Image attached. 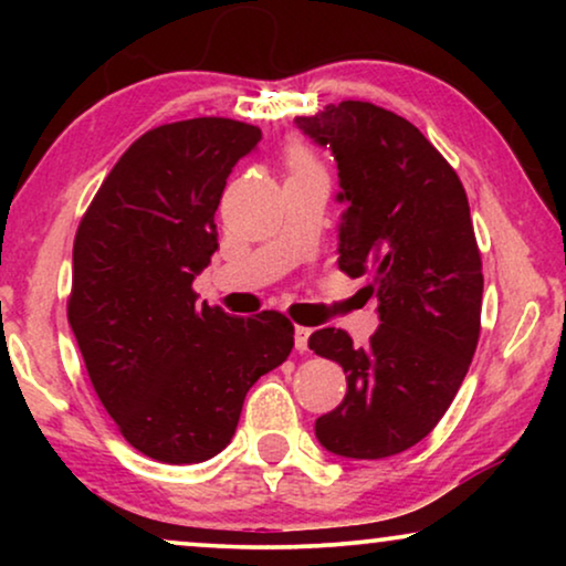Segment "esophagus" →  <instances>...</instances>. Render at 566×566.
I'll return each mask as SVG.
<instances>
[{"mask_svg":"<svg viewBox=\"0 0 566 566\" xmlns=\"http://www.w3.org/2000/svg\"><path fill=\"white\" fill-rule=\"evenodd\" d=\"M308 335H312V329L308 327H296V332H293V343H296L298 353L308 350Z\"/></svg>","mask_w":566,"mask_h":566,"instance_id":"obj_1","label":"esophagus"}]
</instances>
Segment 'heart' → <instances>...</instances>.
<instances>
[{"mask_svg":"<svg viewBox=\"0 0 566 566\" xmlns=\"http://www.w3.org/2000/svg\"><path fill=\"white\" fill-rule=\"evenodd\" d=\"M289 167H291V172H296V169L314 167L312 154H308L301 144H293L291 149H289Z\"/></svg>","mask_w":566,"mask_h":566,"instance_id":"1","label":"heart"}]
</instances>
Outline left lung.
<instances>
[{
	"instance_id": "1",
	"label": "left lung",
	"mask_w": 566,
	"mask_h": 566,
	"mask_svg": "<svg viewBox=\"0 0 566 566\" xmlns=\"http://www.w3.org/2000/svg\"><path fill=\"white\" fill-rule=\"evenodd\" d=\"M296 126L335 154L337 265L370 275L381 319L366 347L335 327L308 337L347 374L345 399L314 432L329 453L386 459L436 428L474 358L484 275L467 190L420 128L374 103L345 99Z\"/></svg>"
}]
</instances>
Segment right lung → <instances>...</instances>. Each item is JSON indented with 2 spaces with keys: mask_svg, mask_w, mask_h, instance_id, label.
<instances>
[{
  "mask_svg": "<svg viewBox=\"0 0 566 566\" xmlns=\"http://www.w3.org/2000/svg\"><path fill=\"white\" fill-rule=\"evenodd\" d=\"M260 138L231 118L146 130L76 229L69 324L107 415L154 461L221 453L250 386L293 347L283 314L231 316L192 291L219 250L213 216L227 177Z\"/></svg>",
  "mask_w": 566,
  "mask_h": 566,
  "instance_id": "1",
  "label": "right lung"
}]
</instances>
